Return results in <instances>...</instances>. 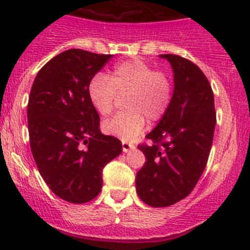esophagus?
<instances>
[{
    "instance_id": "esophagus-1",
    "label": "esophagus",
    "mask_w": 250,
    "mask_h": 250,
    "mask_svg": "<svg viewBox=\"0 0 250 250\" xmlns=\"http://www.w3.org/2000/svg\"><path fill=\"white\" fill-rule=\"evenodd\" d=\"M135 148V146L132 145L131 142H127V141H123V150H124L125 153L130 152L131 149H133Z\"/></svg>"
}]
</instances>
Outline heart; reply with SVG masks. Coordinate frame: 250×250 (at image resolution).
I'll use <instances>...</instances> for the list:
<instances>
[{
  "instance_id": "obj_1",
  "label": "heart",
  "mask_w": 250,
  "mask_h": 250,
  "mask_svg": "<svg viewBox=\"0 0 250 250\" xmlns=\"http://www.w3.org/2000/svg\"><path fill=\"white\" fill-rule=\"evenodd\" d=\"M91 103L103 117L114 110L120 97H125L127 110L103 124L107 135L132 140L149 122H158L167 113L172 97V81L169 74L140 59L118 64L109 75L97 74L87 87Z\"/></svg>"
}]
</instances>
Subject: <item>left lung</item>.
Segmentation results:
<instances>
[{
	"mask_svg": "<svg viewBox=\"0 0 250 250\" xmlns=\"http://www.w3.org/2000/svg\"><path fill=\"white\" fill-rule=\"evenodd\" d=\"M174 71L167 113L140 145L146 163L136 175V191L146 204L169 207L186 198L206 169L216 114L214 93L203 71L176 54H160Z\"/></svg>",
	"mask_w": 250,
	"mask_h": 250,
	"instance_id": "left-lung-1",
	"label": "left lung"
}]
</instances>
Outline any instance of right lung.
<instances>
[{
	"mask_svg": "<svg viewBox=\"0 0 250 250\" xmlns=\"http://www.w3.org/2000/svg\"><path fill=\"white\" fill-rule=\"evenodd\" d=\"M112 57L79 48L62 52L40 69L29 96L31 153L47 186L69 203L96 198L103 167L123 150L118 138L101 132L87 93L91 79Z\"/></svg>",
	"mask_w": 250,
	"mask_h": 250,
	"instance_id": "obj_1",
	"label": "right lung"
}]
</instances>
